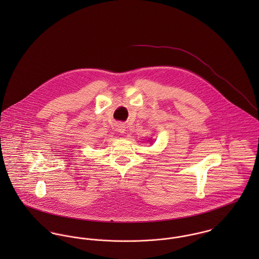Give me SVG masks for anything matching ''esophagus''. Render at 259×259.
I'll return each mask as SVG.
<instances>
[{
  "mask_svg": "<svg viewBox=\"0 0 259 259\" xmlns=\"http://www.w3.org/2000/svg\"><path fill=\"white\" fill-rule=\"evenodd\" d=\"M116 131L118 132V133H120V134H124L125 133V126H124V124L123 123H117L116 124Z\"/></svg>",
  "mask_w": 259,
  "mask_h": 259,
  "instance_id": "34e87169",
  "label": "esophagus"
}]
</instances>
